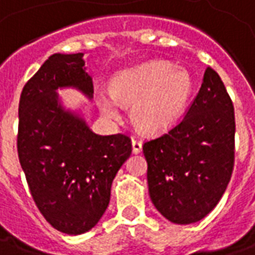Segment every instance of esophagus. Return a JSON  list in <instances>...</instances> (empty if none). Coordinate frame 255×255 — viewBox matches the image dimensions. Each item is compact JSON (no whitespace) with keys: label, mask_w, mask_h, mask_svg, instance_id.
Here are the masks:
<instances>
[{"label":"esophagus","mask_w":255,"mask_h":255,"mask_svg":"<svg viewBox=\"0 0 255 255\" xmlns=\"http://www.w3.org/2000/svg\"><path fill=\"white\" fill-rule=\"evenodd\" d=\"M132 153L133 154H139L142 151V142L138 138H132Z\"/></svg>","instance_id":"1"}]
</instances>
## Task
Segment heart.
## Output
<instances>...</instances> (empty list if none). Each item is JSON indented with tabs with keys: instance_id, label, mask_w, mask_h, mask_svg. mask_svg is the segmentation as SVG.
<instances>
[{
	"instance_id": "heart-1",
	"label": "heart",
	"mask_w": 255,
	"mask_h": 255,
	"mask_svg": "<svg viewBox=\"0 0 255 255\" xmlns=\"http://www.w3.org/2000/svg\"><path fill=\"white\" fill-rule=\"evenodd\" d=\"M194 82L188 71L166 61H149L123 69L112 79V91L98 94L101 112L120 119L132 105L135 124L146 133H164L184 116Z\"/></svg>"
}]
</instances>
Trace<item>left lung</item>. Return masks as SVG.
I'll return each mask as SVG.
<instances>
[{
	"mask_svg": "<svg viewBox=\"0 0 255 255\" xmlns=\"http://www.w3.org/2000/svg\"><path fill=\"white\" fill-rule=\"evenodd\" d=\"M234 138L232 102L217 72L206 68L186 117L143 144L150 199L166 220L192 224L216 208L234 169Z\"/></svg>",
	"mask_w": 255,
	"mask_h": 255,
	"instance_id": "8db88e82",
	"label": "left lung"
}]
</instances>
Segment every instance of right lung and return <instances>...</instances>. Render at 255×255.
I'll return each mask as SVG.
<instances>
[{
	"label": "right lung",
	"instance_id": "right-lung-1",
	"mask_svg": "<svg viewBox=\"0 0 255 255\" xmlns=\"http://www.w3.org/2000/svg\"><path fill=\"white\" fill-rule=\"evenodd\" d=\"M83 53H54L25 83L19 102L17 153L31 195L49 224L68 235L94 227L111 201L112 182L131 155V139L98 135L84 106L64 105L58 90L93 100Z\"/></svg>",
	"mask_w": 255,
	"mask_h": 255
}]
</instances>
